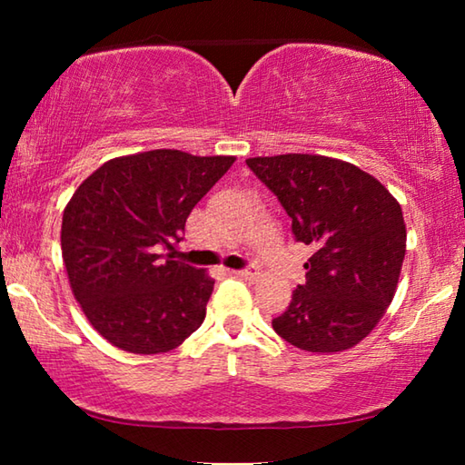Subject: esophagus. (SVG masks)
<instances>
[{
    "label": "esophagus",
    "mask_w": 465,
    "mask_h": 465,
    "mask_svg": "<svg viewBox=\"0 0 465 465\" xmlns=\"http://www.w3.org/2000/svg\"><path fill=\"white\" fill-rule=\"evenodd\" d=\"M232 274L240 279H246V281H254L258 277V271L252 266V269H243V271H232Z\"/></svg>",
    "instance_id": "obj_1"
}]
</instances>
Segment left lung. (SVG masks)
I'll use <instances>...</instances> for the list:
<instances>
[{
	"label": "left lung",
	"mask_w": 465,
	"mask_h": 465,
	"mask_svg": "<svg viewBox=\"0 0 465 465\" xmlns=\"http://www.w3.org/2000/svg\"><path fill=\"white\" fill-rule=\"evenodd\" d=\"M277 194L297 242L313 246L305 285L272 320L297 349L332 355L359 344L383 318L406 254L402 207L355 163L312 153L248 157Z\"/></svg>",
	"instance_id": "obj_1"
}]
</instances>
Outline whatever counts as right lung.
Returning <instances> with one entry per match:
<instances>
[{"label": "right lung", "mask_w": 465, "mask_h": 465, "mask_svg": "<svg viewBox=\"0 0 465 465\" xmlns=\"http://www.w3.org/2000/svg\"><path fill=\"white\" fill-rule=\"evenodd\" d=\"M233 162L180 149L113 157L69 199L61 223L69 285L94 330L116 349L168 352L203 324L215 281L172 252L194 204Z\"/></svg>", "instance_id": "add662e5"}]
</instances>
